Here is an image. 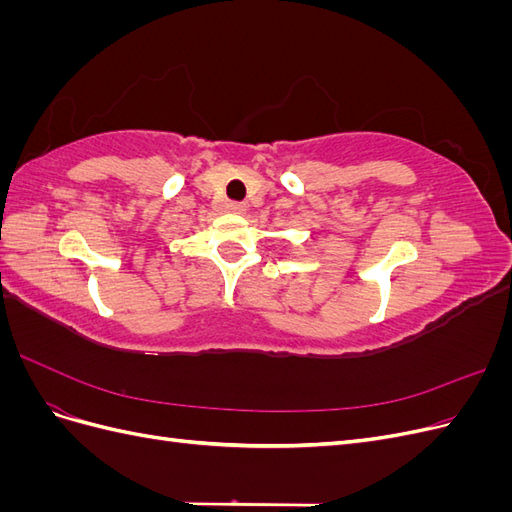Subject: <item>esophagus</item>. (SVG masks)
<instances>
[{"label":"esophagus","instance_id":"obj_1","mask_svg":"<svg viewBox=\"0 0 512 512\" xmlns=\"http://www.w3.org/2000/svg\"><path fill=\"white\" fill-rule=\"evenodd\" d=\"M226 207H228L230 213H239V215H243L247 211V207L243 203H228Z\"/></svg>","mask_w":512,"mask_h":512}]
</instances>
